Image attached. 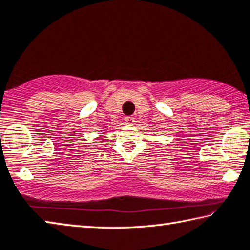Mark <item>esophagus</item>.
<instances>
[{
  "mask_svg": "<svg viewBox=\"0 0 250 250\" xmlns=\"http://www.w3.org/2000/svg\"><path fill=\"white\" fill-rule=\"evenodd\" d=\"M125 124H128V125H133L134 124V118L133 117H125Z\"/></svg>",
  "mask_w": 250,
  "mask_h": 250,
  "instance_id": "34e87169",
  "label": "esophagus"
}]
</instances>
